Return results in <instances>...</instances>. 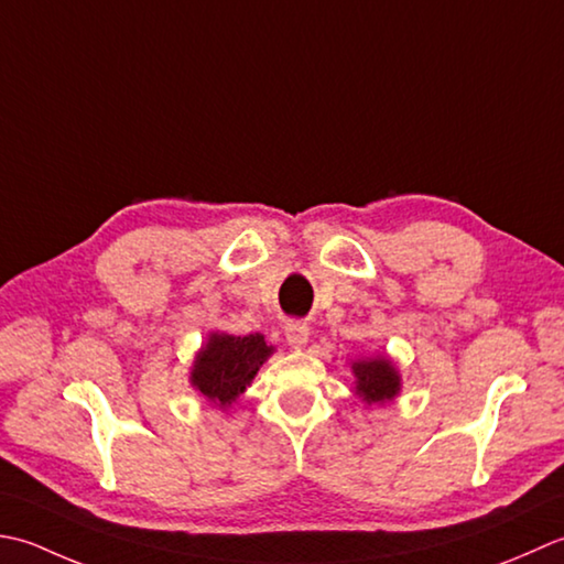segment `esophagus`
<instances>
[{
	"mask_svg": "<svg viewBox=\"0 0 564 564\" xmlns=\"http://www.w3.org/2000/svg\"><path fill=\"white\" fill-rule=\"evenodd\" d=\"M284 336H286V343L294 348H302L306 346L308 340V326L302 324V321H290V324L284 326Z\"/></svg>",
	"mask_w": 564,
	"mask_h": 564,
	"instance_id": "34e87169",
	"label": "esophagus"
}]
</instances>
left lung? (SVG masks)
Returning <instances> with one entry per match:
<instances>
[{
	"label": "left lung",
	"mask_w": 564,
	"mask_h": 564,
	"mask_svg": "<svg viewBox=\"0 0 564 564\" xmlns=\"http://www.w3.org/2000/svg\"><path fill=\"white\" fill-rule=\"evenodd\" d=\"M355 375V394L362 397L367 404H384L392 401L401 389V377L392 360L384 355L377 358H365L352 362Z\"/></svg>",
	"instance_id": "1"
}]
</instances>
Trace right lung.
Segmentation results:
<instances>
[{"mask_svg":"<svg viewBox=\"0 0 564 564\" xmlns=\"http://www.w3.org/2000/svg\"><path fill=\"white\" fill-rule=\"evenodd\" d=\"M272 352L274 348L268 346L265 336L260 333H250V336L212 333L194 358L189 382L212 404L228 409L246 392V387Z\"/></svg>","mask_w":564,"mask_h":564,"instance_id":"1","label":"right lung"}]
</instances>
